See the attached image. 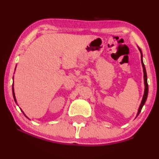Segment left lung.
I'll return each mask as SVG.
<instances>
[{
    "instance_id": "obj_1",
    "label": "left lung",
    "mask_w": 159,
    "mask_h": 159,
    "mask_svg": "<svg viewBox=\"0 0 159 159\" xmlns=\"http://www.w3.org/2000/svg\"><path fill=\"white\" fill-rule=\"evenodd\" d=\"M139 51H140L141 52V64H142V67H143V72H144V95H143V98H142V101H141V103L140 104V106H139V110H138V113L136 115V117L138 116H139V113L141 112V109H142L143 106H144L145 102H146L147 101V95H148V84H147V72H146V69H145V66H144V63H143V59H142V57H143V55H142V52H141V49L139 47Z\"/></svg>"
}]
</instances>
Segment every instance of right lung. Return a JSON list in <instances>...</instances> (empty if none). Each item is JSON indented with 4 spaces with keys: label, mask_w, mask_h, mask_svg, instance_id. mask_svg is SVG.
Instances as JSON below:
<instances>
[{
    "label": "right lung",
    "mask_w": 159,
    "mask_h": 159,
    "mask_svg": "<svg viewBox=\"0 0 159 159\" xmlns=\"http://www.w3.org/2000/svg\"><path fill=\"white\" fill-rule=\"evenodd\" d=\"M13 78H14V77H13ZM13 86H14V84H12V94H13V98H14V100H15V102H16V103H17L16 98H15V93H14V87H13ZM21 111H22V112H23V113H24V112H23V110H21ZM24 116H26V118H29L27 117V116H26V115H25V114H24Z\"/></svg>",
    "instance_id": "obj_1"
}]
</instances>
